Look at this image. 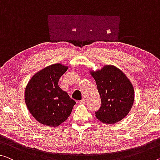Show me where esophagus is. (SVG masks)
<instances>
[{"label": "esophagus", "mask_w": 160, "mask_h": 160, "mask_svg": "<svg viewBox=\"0 0 160 160\" xmlns=\"http://www.w3.org/2000/svg\"><path fill=\"white\" fill-rule=\"evenodd\" d=\"M86 102H87V100H86L84 98L79 101V104H86Z\"/></svg>", "instance_id": "obj_1"}]
</instances>
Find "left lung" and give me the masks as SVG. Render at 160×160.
<instances>
[{"label": "left lung", "mask_w": 160, "mask_h": 160, "mask_svg": "<svg viewBox=\"0 0 160 160\" xmlns=\"http://www.w3.org/2000/svg\"><path fill=\"white\" fill-rule=\"evenodd\" d=\"M101 97L100 109L95 112L104 124H114L129 114L134 99V90L124 72L113 65L91 71Z\"/></svg>", "instance_id": "left-lung-1"}]
</instances>
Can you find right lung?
Wrapping results in <instances>:
<instances>
[{
	"mask_svg": "<svg viewBox=\"0 0 160 160\" xmlns=\"http://www.w3.org/2000/svg\"><path fill=\"white\" fill-rule=\"evenodd\" d=\"M67 69L61 63L46 66L35 73L26 86L27 108L41 124L58 127L72 113L76 102L58 86V80Z\"/></svg>",
	"mask_w": 160,
	"mask_h": 160,
	"instance_id": "right-lung-1",
	"label": "right lung"
}]
</instances>
